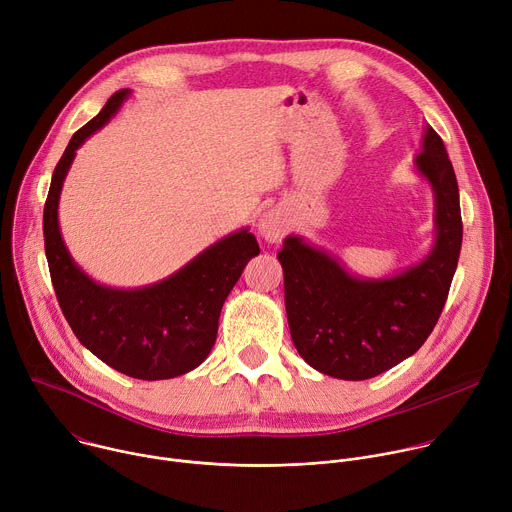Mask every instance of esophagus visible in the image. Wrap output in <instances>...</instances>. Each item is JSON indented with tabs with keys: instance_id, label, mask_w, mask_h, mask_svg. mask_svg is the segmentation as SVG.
I'll list each match as a JSON object with an SVG mask.
<instances>
[{
	"instance_id": "esophagus-1",
	"label": "esophagus",
	"mask_w": 512,
	"mask_h": 512,
	"mask_svg": "<svg viewBox=\"0 0 512 512\" xmlns=\"http://www.w3.org/2000/svg\"><path fill=\"white\" fill-rule=\"evenodd\" d=\"M287 229V221L279 208H271L267 212L261 214L259 225H257V233L267 241V243H279L285 235Z\"/></svg>"
}]
</instances>
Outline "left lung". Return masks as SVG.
Returning <instances> with one entry per match:
<instances>
[{"label": "left lung", "mask_w": 512, "mask_h": 512, "mask_svg": "<svg viewBox=\"0 0 512 512\" xmlns=\"http://www.w3.org/2000/svg\"><path fill=\"white\" fill-rule=\"evenodd\" d=\"M413 170L433 194V245L401 271L352 273L326 249L289 235L277 259L289 334L312 369L342 381L373 379L415 354L448 300L462 249L460 192L442 137L425 123Z\"/></svg>", "instance_id": "8db88e82"}]
</instances>
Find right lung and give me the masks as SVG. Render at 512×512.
Instances as JSON below:
<instances>
[{"instance_id":"right-lung-1","label":"right lung","mask_w":512,"mask_h":512,"mask_svg":"<svg viewBox=\"0 0 512 512\" xmlns=\"http://www.w3.org/2000/svg\"><path fill=\"white\" fill-rule=\"evenodd\" d=\"M117 91L70 137L54 168L44 204V247L58 304L81 344L111 369L141 381L194 371L214 346L223 304L259 243L249 227L212 243L184 267L152 285L121 289L95 281L64 245L58 202L77 150L129 99Z\"/></svg>"}]
</instances>
